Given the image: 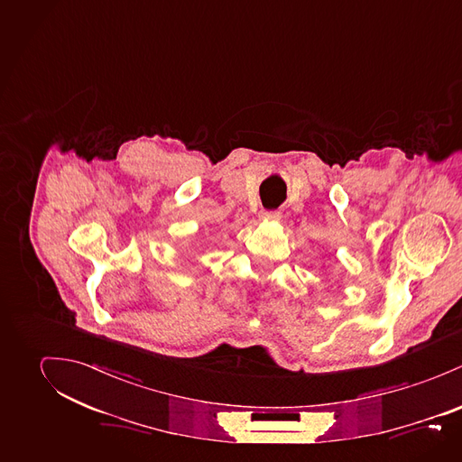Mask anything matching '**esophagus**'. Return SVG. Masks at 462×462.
<instances>
[{"label":"esophagus","instance_id":"34e87169","mask_svg":"<svg viewBox=\"0 0 462 462\" xmlns=\"http://www.w3.org/2000/svg\"><path fill=\"white\" fill-rule=\"evenodd\" d=\"M280 212L278 210H262L260 212V217H263V219H280Z\"/></svg>","mask_w":462,"mask_h":462}]
</instances>
